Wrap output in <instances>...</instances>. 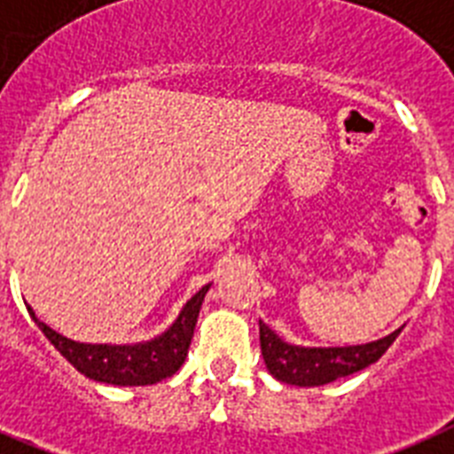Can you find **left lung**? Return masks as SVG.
<instances>
[{
	"instance_id": "8db88e82",
	"label": "left lung",
	"mask_w": 454,
	"mask_h": 454,
	"mask_svg": "<svg viewBox=\"0 0 454 454\" xmlns=\"http://www.w3.org/2000/svg\"><path fill=\"white\" fill-rule=\"evenodd\" d=\"M402 329H395L392 334L362 346L306 348L287 343L260 320V348L264 364L276 380L297 387H317L357 373L378 362L395 343L396 336L402 334Z\"/></svg>"
}]
</instances>
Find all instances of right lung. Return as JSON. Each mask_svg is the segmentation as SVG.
Segmentation results:
<instances>
[{"label": "right lung", "mask_w": 454, "mask_h": 454, "mask_svg": "<svg viewBox=\"0 0 454 454\" xmlns=\"http://www.w3.org/2000/svg\"><path fill=\"white\" fill-rule=\"evenodd\" d=\"M211 283L201 287L192 299H187L183 310L178 313L171 327L160 336L141 343H125V346H111V343H81V340L67 339L51 329L46 322H41L32 306H27L29 316L36 322V327L43 332L59 355L74 364L83 376L97 383L120 385V387H138V385H155L164 378L174 376L181 369L187 357V348L192 340L197 317H200L201 301Z\"/></svg>", "instance_id": "obj_1"}]
</instances>
